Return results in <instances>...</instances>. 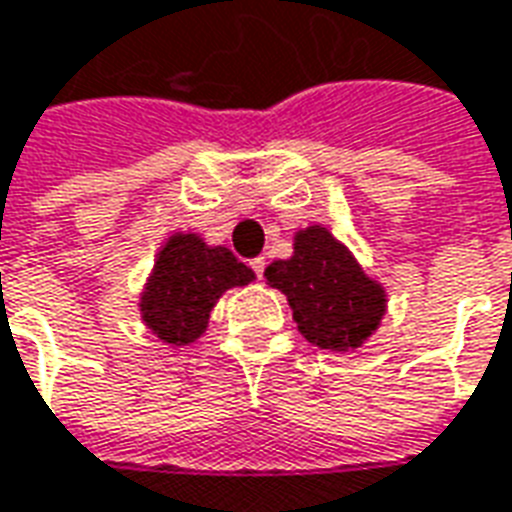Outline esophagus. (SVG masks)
Masks as SVG:
<instances>
[{"instance_id": "34e87169", "label": "esophagus", "mask_w": 512, "mask_h": 512, "mask_svg": "<svg viewBox=\"0 0 512 512\" xmlns=\"http://www.w3.org/2000/svg\"><path fill=\"white\" fill-rule=\"evenodd\" d=\"M249 266H252V271H255L257 279H263V271H266V260H263V257H255Z\"/></svg>"}]
</instances>
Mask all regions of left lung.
Segmentation results:
<instances>
[{"instance_id": "left-lung-1", "label": "left lung", "mask_w": 512, "mask_h": 512, "mask_svg": "<svg viewBox=\"0 0 512 512\" xmlns=\"http://www.w3.org/2000/svg\"><path fill=\"white\" fill-rule=\"evenodd\" d=\"M266 279L288 296L299 332L323 351L359 348L384 315V288L318 224L296 235L293 257L271 263Z\"/></svg>"}]
</instances>
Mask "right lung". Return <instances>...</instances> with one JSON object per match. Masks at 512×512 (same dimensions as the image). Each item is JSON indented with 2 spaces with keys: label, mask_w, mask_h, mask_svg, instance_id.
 <instances>
[{
  "label": "right lung",
  "mask_w": 512,
  "mask_h": 512,
  "mask_svg": "<svg viewBox=\"0 0 512 512\" xmlns=\"http://www.w3.org/2000/svg\"><path fill=\"white\" fill-rule=\"evenodd\" d=\"M255 274L224 246H205L197 235H172L158 252L142 296V318L169 345L194 343L227 288L252 282Z\"/></svg>",
  "instance_id": "obj_1"
}]
</instances>
